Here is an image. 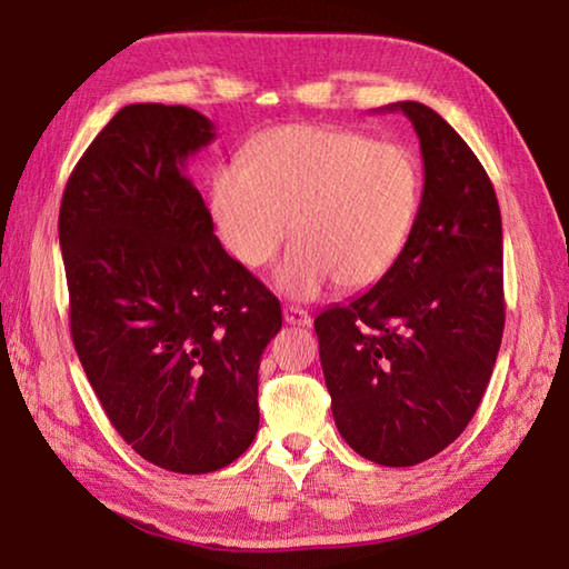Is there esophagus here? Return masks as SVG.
Here are the masks:
<instances>
[{"mask_svg":"<svg viewBox=\"0 0 569 569\" xmlns=\"http://www.w3.org/2000/svg\"><path fill=\"white\" fill-rule=\"evenodd\" d=\"M283 320L291 326H311V316L298 306H283Z\"/></svg>","mask_w":569,"mask_h":569,"instance_id":"obj_1","label":"esophagus"}]
</instances>
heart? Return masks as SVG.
Returning <instances> with one entry per match:
<instances>
[{"mask_svg": "<svg viewBox=\"0 0 569 569\" xmlns=\"http://www.w3.org/2000/svg\"><path fill=\"white\" fill-rule=\"evenodd\" d=\"M420 173L408 149L363 133L313 123L263 131L211 181L219 239L236 261L271 263L288 236L298 239L276 271L278 291L313 298L376 286L406 249L418 213Z\"/></svg>", "mask_w": 569, "mask_h": 569, "instance_id": "b5f03b06", "label": "heart"}]
</instances>
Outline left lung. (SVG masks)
I'll return each instance as SVG.
<instances>
[{
	"label": "left lung",
	"mask_w": 569,
	"mask_h": 569,
	"mask_svg": "<svg viewBox=\"0 0 569 569\" xmlns=\"http://www.w3.org/2000/svg\"><path fill=\"white\" fill-rule=\"evenodd\" d=\"M416 127L426 183L396 266L316 318L338 432L388 468L456 440L490 383L505 328L502 221L492 183L450 123L398 101Z\"/></svg>",
	"instance_id": "obj_1"
}]
</instances>
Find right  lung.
Returning <instances> with one entry per match:
<instances>
[{"instance_id": "add662e5", "label": "right lung", "mask_w": 569, "mask_h": 569, "mask_svg": "<svg viewBox=\"0 0 569 569\" xmlns=\"http://www.w3.org/2000/svg\"><path fill=\"white\" fill-rule=\"evenodd\" d=\"M189 107L129 104L91 141L59 209L77 356L143 460L201 475L258 430L278 298L223 251L186 159L213 141Z\"/></svg>"}]
</instances>
